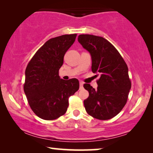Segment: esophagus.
Masks as SVG:
<instances>
[{
    "mask_svg": "<svg viewBox=\"0 0 153 153\" xmlns=\"http://www.w3.org/2000/svg\"><path fill=\"white\" fill-rule=\"evenodd\" d=\"M79 86H80V89H82L83 87V83L82 81H80L79 82Z\"/></svg>",
    "mask_w": 153,
    "mask_h": 153,
    "instance_id": "34e87169",
    "label": "esophagus"
}]
</instances>
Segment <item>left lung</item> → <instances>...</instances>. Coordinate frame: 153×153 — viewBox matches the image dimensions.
I'll return each mask as SVG.
<instances>
[{
	"label": "left lung",
	"mask_w": 153,
	"mask_h": 153,
	"mask_svg": "<svg viewBox=\"0 0 153 153\" xmlns=\"http://www.w3.org/2000/svg\"><path fill=\"white\" fill-rule=\"evenodd\" d=\"M79 42L89 51L92 72L100 75L97 88L85 83L89 96L83 104L90 116L108 120L121 111L127 103L131 83L126 62L114 46L102 37L79 35Z\"/></svg>",
	"instance_id": "8db88e82"
}]
</instances>
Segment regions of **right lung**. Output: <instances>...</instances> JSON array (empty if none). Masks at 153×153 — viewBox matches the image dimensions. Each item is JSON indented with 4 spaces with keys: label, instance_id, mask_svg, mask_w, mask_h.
I'll use <instances>...</instances> for the list:
<instances>
[{
    "label": "right lung",
    "instance_id": "right-lung-1",
    "mask_svg": "<svg viewBox=\"0 0 153 153\" xmlns=\"http://www.w3.org/2000/svg\"><path fill=\"white\" fill-rule=\"evenodd\" d=\"M76 37L63 35L49 39L26 67L24 93L33 111L44 120H55L65 114L69 97L79 88L78 79L65 81L58 74L65 54Z\"/></svg>",
    "mask_w": 153,
    "mask_h": 153
}]
</instances>
